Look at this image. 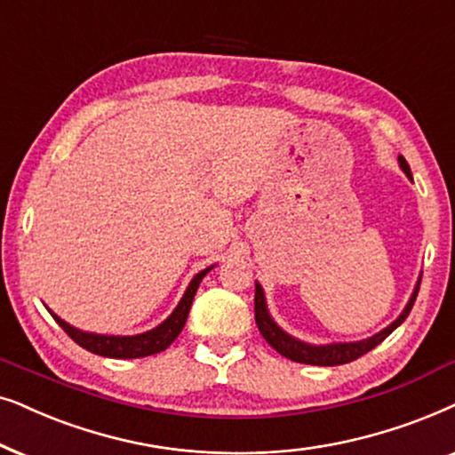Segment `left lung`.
<instances>
[{
	"label": "left lung",
	"instance_id": "obj_1",
	"mask_svg": "<svg viewBox=\"0 0 455 455\" xmlns=\"http://www.w3.org/2000/svg\"><path fill=\"white\" fill-rule=\"evenodd\" d=\"M399 166H402V171L411 179L410 166H408V162L403 160V156H399ZM418 289H420V278H418L416 289H414V293H411L408 306L403 307V312L399 314L395 323H391L389 326H387V329L377 332V335L362 339V341H354V343L310 345V343L299 341V339L291 337L289 332H284L281 326H278L275 320H272L268 307H266L264 291H262V287H259V283H256V298H253V304H256V324H258L259 332H262V337L266 339V341H268L270 347H275L278 354L284 355V358L299 362V364H312V366L347 364V362L358 360L360 355L368 354V351L377 347L379 343H383L385 339L389 337L391 332L395 331L405 318H408L411 306H414V301H416Z\"/></svg>",
	"mask_w": 455,
	"mask_h": 455
}]
</instances>
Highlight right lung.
Here are the masks:
<instances>
[{
    "label": "right lung",
    "instance_id": "add662e5",
    "mask_svg": "<svg viewBox=\"0 0 455 455\" xmlns=\"http://www.w3.org/2000/svg\"><path fill=\"white\" fill-rule=\"evenodd\" d=\"M212 270L205 268L202 272H197L193 276V281L187 287L183 299L179 301V306L174 307V312L168 316L164 323L156 329H151L148 332H141V335H132V337H116V335H95V332H84L78 331L75 326H70L68 323H64L58 314L50 312L53 320L62 326L66 335H68L72 341L81 345L83 349L91 351V354L104 355V358H118V360H129V358H145V355H154L164 351L168 345H171L174 339L180 335L183 326L187 323V316H189L193 298H196L199 283L202 278L208 275Z\"/></svg>",
    "mask_w": 455,
    "mask_h": 455
}]
</instances>
